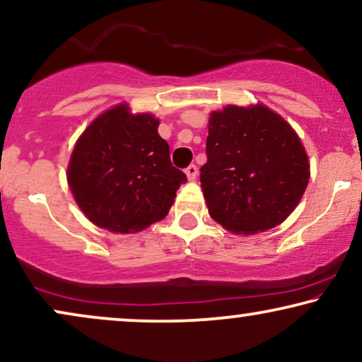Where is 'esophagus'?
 I'll return each mask as SVG.
<instances>
[{
  "label": "esophagus",
  "mask_w": 362,
  "mask_h": 362,
  "mask_svg": "<svg viewBox=\"0 0 362 362\" xmlns=\"http://www.w3.org/2000/svg\"><path fill=\"white\" fill-rule=\"evenodd\" d=\"M185 173H186V176H188V180L193 181V180H196V176H198V168H196L194 164H189V166L185 169Z\"/></svg>",
  "instance_id": "obj_1"
}]
</instances>
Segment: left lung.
<instances>
[{"mask_svg": "<svg viewBox=\"0 0 362 362\" xmlns=\"http://www.w3.org/2000/svg\"><path fill=\"white\" fill-rule=\"evenodd\" d=\"M206 156L199 181L209 216L233 233L280 225L309 182V158L296 131L262 104L213 112Z\"/></svg>", "mask_w": 362, "mask_h": 362, "instance_id": "left-lung-1", "label": "left lung"}]
</instances>
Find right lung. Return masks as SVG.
Instances as JSON below:
<instances>
[{"label": "right lung", "instance_id": "right-lung-1", "mask_svg": "<svg viewBox=\"0 0 362 362\" xmlns=\"http://www.w3.org/2000/svg\"><path fill=\"white\" fill-rule=\"evenodd\" d=\"M151 114L119 104L78 137L66 180L75 202L93 225L131 233L163 220L188 181L169 158V144Z\"/></svg>", "mask_w": 362, "mask_h": 362}]
</instances>
